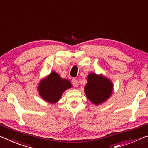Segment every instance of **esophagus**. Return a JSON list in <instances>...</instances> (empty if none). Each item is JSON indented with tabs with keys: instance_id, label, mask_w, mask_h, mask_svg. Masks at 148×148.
Here are the masks:
<instances>
[{
	"instance_id": "esophagus-1",
	"label": "esophagus",
	"mask_w": 148,
	"mask_h": 148,
	"mask_svg": "<svg viewBox=\"0 0 148 148\" xmlns=\"http://www.w3.org/2000/svg\"><path fill=\"white\" fill-rule=\"evenodd\" d=\"M72 84H73V86H74V87L75 88H78V80H77L76 79H75V78L72 79Z\"/></svg>"
}]
</instances>
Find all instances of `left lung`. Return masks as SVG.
Listing matches in <instances>:
<instances>
[{
    "instance_id": "left-lung-1",
    "label": "left lung",
    "mask_w": 148,
    "mask_h": 148,
    "mask_svg": "<svg viewBox=\"0 0 148 148\" xmlns=\"http://www.w3.org/2000/svg\"><path fill=\"white\" fill-rule=\"evenodd\" d=\"M84 91L87 98L93 105H99L111 97L113 91V84L102 74L91 72L87 77Z\"/></svg>"
}]
</instances>
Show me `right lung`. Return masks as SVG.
Returning <instances> with one entry per match:
<instances>
[{
	"label": "right lung",
	"mask_w": 148,
	"mask_h": 148,
	"mask_svg": "<svg viewBox=\"0 0 148 148\" xmlns=\"http://www.w3.org/2000/svg\"><path fill=\"white\" fill-rule=\"evenodd\" d=\"M72 87L69 79L62 78L55 71L41 79L37 86L39 95L45 101L55 104L60 99L63 93Z\"/></svg>",
	"instance_id": "1"
}]
</instances>
